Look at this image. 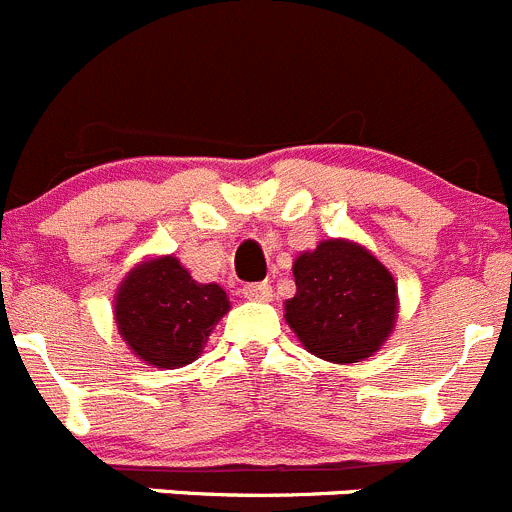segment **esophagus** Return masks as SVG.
<instances>
[{"instance_id": "34e87169", "label": "esophagus", "mask_w": 512, "mask_h": 512, "mask_svg": "<svg viewBox=\"0 0 512 512\" xmlns=\"http://www.w3.org/2000/svg\"><path fill=\"white\" fill-rule=\"evenodd\" d=\"M242 295L247 300H255V303H267L272 300V285L270 283H252L242 288Z\"/></svg>"}]
</instances>
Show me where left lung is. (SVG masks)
<instances>
[{"label":"left lung","mask_w":512,"mask_h":512,"mask_svg":"<svg viewBox=\"0 0 512 512\" xmlns=\"http://www.w3.org/2000/svg\"><path fill=\"white\" fill-rule=\"evenodd\" d=\"M295 295L285 321L303 348L331 364H358L394 333L399 293L394 275L358 242L333 237L293 262Z\"/></svg>","instance_id":"obj_1"}]
</instances>
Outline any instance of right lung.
<instances>
[{
	"label": "right lung",
	"mask_w": 512,
	"mask_h": 512,
	"mask_svg": "<svg viewBox=\"0 0 512 512\" xmlns=\"http://www.w3.org/2000/svg\"><path fill=\"white\" fill-rule=\"evenodd\" d=\"M229 308L217 283H197L174 255L138 262L113 298L121 338L133 356L156 369L197 361Z\"/></svg>",
	"instance_id": "right-lung-1"
}]
</instances>
